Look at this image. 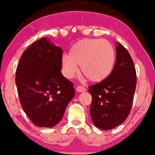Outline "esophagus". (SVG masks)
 <instances>
[{"mask_svg": "<svg viewBox=\"0 0 155 155\" xmlns=\"http://www.w3.org/2000/svg\"><path fill=\"white\" fill-rule=\"evenodd\" d=\"M86 90V88L83 87V86H78L77 87H76V91H77L78 92H85Z\"/></svg>", "mask_w": 155, "mask_h": 155, "instance_id": "34e87169", "label": "esophagus"}]
</instances>
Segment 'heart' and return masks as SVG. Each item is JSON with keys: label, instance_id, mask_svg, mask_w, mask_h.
<instances>
[{"label": "heart", "instance_id": "heart-1", "mask_svg": "<svg viewBox=\"0 0 155 155\" xmlns=\"http://www.w3.org/2000/svg\"><path fill=\"white\" fill-rule=\"evenodd\" d=\"M116 62L115 48L110 42L100 39H84L70 47L67 55L62 58V70L68 79L81 72L88 80L102 82L114 70Z\"/></svg>", "mask_w": 155, "mask_h": 155}]
</instances>
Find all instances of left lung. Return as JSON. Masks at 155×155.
<instances>
[{"label": "left lung", "instance_id": "obj_1", "mask_svg": "<svg viewBox=\"0 0 155 155\" xmlns=\"http://www.w3.org/2000/svg\"><path fill=\"white\" fill-rule=\"evenodd\" d=\"M136 81L132 59L128 50L118 43L116 62L111 76L89 87L92 98L90 115L95 126L110 130L126 120L131 112Z\"/></svg>", "mask_w": 155, "mask_h": 155}]
</instances>
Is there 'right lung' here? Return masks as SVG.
I'll return each instance as SVG.
<instances>
[{"label": "right lung", "instance_id": "obj_1", "mask_svg": "<svg viewBox=\"0 0 155 155\" xmlns=\"http://www.w3.org/2000/svg\"><path fill=\"white\" fill-rule=\"evenodd\" d=\"M63 50L47 38L23 53L15 82L21 106L35 125L52 128L60 121L75 95L70 81L62 75Z\"/></svg>", "mask_w": 155, "mask_h": 155}]
</instances>
